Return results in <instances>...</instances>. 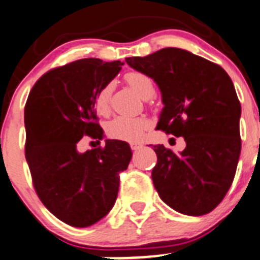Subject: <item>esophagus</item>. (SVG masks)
Wrapping results in <instances>:
<instances>
[{
  "label": "esophagus",
  "instance_id": "esophagus-1",
  "mask_svg": "<svg viewBox=\"0 0 260 260\" xmlns=\"http://www.w3.org/2000/svg\"><path fill=\"white\" fill-rule=\"evenodd\" d=\"M130 148L133 151H138L139 148H142V144H137V143H130Z\"/></svg>",
  "mask_w": 260,
  "mask_h": 260
}]
</instances>
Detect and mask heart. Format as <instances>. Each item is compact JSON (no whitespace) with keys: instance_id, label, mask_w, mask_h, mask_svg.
I'll return each mask as SVG.
<instances>
[{"instance_id":"b5f03b06","label":"heart","mask_w":260,"mask_h":260,"mask_svg":"<svg viewBox=\"0 0 260 260\" xmlns=\"http://www.w3.org/2000/svg\"><path fill=\"white\" fill-rule=\"evenodd\" d=\"M125 81L133 90L143 99H148L153 95L154 85L151 78L142 72H127ZM112 86L109 83L104 85L95 95L94 108L101 116H106L109 111V99H111ZM149 121L144 117H125L118 116L109 121L106 126V134L111 139L122 140V142H140L144 137V133L149 127Z\"/></svg>"}]
</instances>
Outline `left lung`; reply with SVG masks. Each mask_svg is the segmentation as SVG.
Instances as JSON below:
<instances>
[{"mask_svg":"<svg viewBox=\"0 0 260 260\" xmlns=\"http://www.w3.org/2000/svg\"><path fill=\"white\" fill-rule=\"evenodd\" d=\"M126 63L161 90L157 128L185 140L179 154L154 146L152 180L159 197L185 215L210 213L227 194L241 152V106L232 80L218 64L177 47Z\"/></svg>","mask_w":260,"mask_h":260,"instance_id":"8db88e82","label":"left lung"}]
</instances>
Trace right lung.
Segmentation results:
<instances>
[{"label":"right lung","mask_w":260,"mask_h":260,"mask_svg":"<svg viewBox=\"0 0 260 260\" xmlns=\"http://www.w3.org/2000/svg\"><path fill=\"white\" fill-rule=\"evenodd\" d=\"M121 63L89 58L45 73L30 90L24 108L25 158L33 187L45 208L72 227H89L113 208L120 173L132 159L126 142L80 153L83 135L103 139L95 95L120 72Z\"/></svg>","instance_id":"right-lung-1"}]
</instances>
